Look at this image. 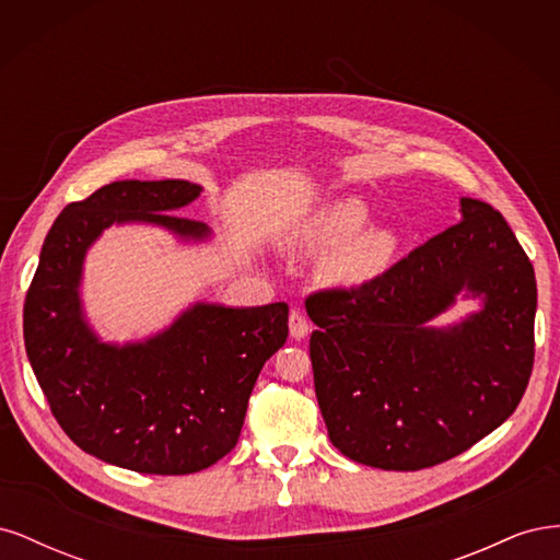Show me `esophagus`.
Returning a JSON list of instances; mask_svg holds the SVG:
<instances>
[{"mask_svg":"<svg viewBox=\"0 0 560 560\" xmlns=\"http://www.w3.org/2000/svg\"><path fill=\"white\" fill-rule=\"evenodd\" d=\"M308 329H311L308 317L303 315L301 311H292L290 313V336L294 338V341H301V338H306Z\"/></svg>","mask_w":560,"mask_h":560,"instance_id":"esophagus-1","label":"esophagus"}]
</instances>
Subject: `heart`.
I'll list each match as a JSON object with an SVG mask.
<instances>
[{
    "instance_id": "obj_1",
    "label": "heart",
    "mask_w": 560,
    "mask_h": 560,
    "mask_svg": "<svg viewBox=\"0 0 560 560\" xmlns=\"http://www.w3.org/2000/svg\"><path fill=\"white\" fill-rule=\"evenodd\" d=\"M369 210L358 198H336L311 212L296 231L303 247L328 252L325 276L336 284L376 280L395 261L397 235L383 226H364Z\"/></svg>"
}]
</instances>
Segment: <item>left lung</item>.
<instances>
[{"mask_svg": "<svg viewBox=\"0 0 560 560\" xmlns=\"http://www.w3.org/2000/svg\"><path fill=\"white\" fill-rule=\"evenodd\" d=\"M463 222L376 280L306 299L315 395L350 460L416 471L465 453L510 418L535 362L537 282L504 217L460 198ZM467 291L482 311L430 318Z\"/></svg>", "mask_w": 560, "mask_h": 560, "instance_id": "8db88e82", "label": "left lung"}]
</instances>
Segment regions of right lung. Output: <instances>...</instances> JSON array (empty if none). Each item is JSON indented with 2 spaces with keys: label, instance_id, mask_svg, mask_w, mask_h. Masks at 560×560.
<instances>
[{
  "label": "right lung",
  "instance_id": "right-lung-1",
  "mask_svg": "<svg viewBox=\"0 0 560 560\" xmlns=\"http://www.w3.org/2000/svg\"><path fill=\"white\" fill-rule=\"evenodd\" d=\"M200 196L184 179L112 182L70 202L50 226L25 296L23 336L50 413L100 460L140 474H194L238 444L247 401L287 341V303H196L142 343H103L81 311L83 257L112 224L144 222L202 241L177 212Z\"/></svg>",
  "mask_w": 560,
  "mask_h": 560
}]
</instances>
